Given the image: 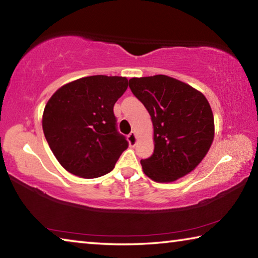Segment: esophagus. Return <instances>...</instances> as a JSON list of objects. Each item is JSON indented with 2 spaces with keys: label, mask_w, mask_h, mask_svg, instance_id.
Listing matches in <instances>:
<instances>
[{
  "label": "esophagus",
  "mask_w": 258,
  "mask_h": 258,
  "mask_svg": "<svg viewBox=\"0 0 258 258\" xmlns=\"http://www.w3.org/2000/svg\"><path fill=\"white\" fill-rule=\"evenodd\" d=\"M128 143L131 147H134L135 143H137V134H135V132H131L128 134Z\"/></svg>",
  "instance_id": "1"
}]
</instances>
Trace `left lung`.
<instances>
[{
  "label": "left lung",
  "mask_w": 258,
  "mask_h": 258,
  "mask_svg": "<svg viewBox=\"0 0 258 258\" xmlns=\"http://www.w3.org/2000/svg\"><path fill=\"white\" fill-rule=\"evenodd\" d=\"M128 84L154 125V154L141 159L146 175L173 182L194 171L214 139V117L205 95L166 75L134 77Z\"/></svg>",
  "instance_id": "obj_1"
}]
</instances>
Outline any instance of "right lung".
I'll list each match as a JSON object with an SVG mask.
<instances>
[{
	"mask_svg": "<svg viewBox=\"0 0 258 258\" xmlns=\"http://www.w3.org/2000/svg\"><path fill=\"white\" fill-rule=\"evenodd\" d=\"M127 86L126 77L95 75L68 83L50 98L43 112V132L66 171L84 178L112 171L128 147L113 113Z\"/></svg>",
	"mask_w": 258,
	"mask_h": 258,
	"instance_id": "right-lung-1",
	"label": "right lung"
}]
</instances>
